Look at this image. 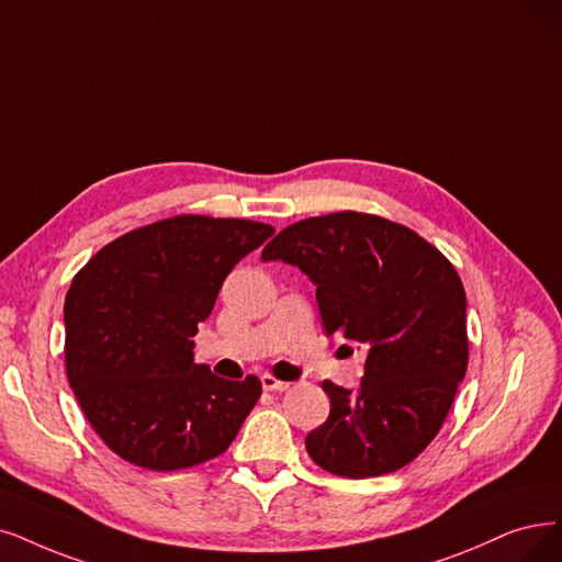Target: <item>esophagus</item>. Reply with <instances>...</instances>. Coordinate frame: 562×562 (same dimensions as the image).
Segmentation results:
<instances>
[{"label":"esophagus","mask_w":562,"mask_h":562,"mask_svg":"<svg viewBox=\"0 0 562 562\" xmlns=\"http://www.w3.org/2000/svg\"><path fill=\"white\" fill-rule=\"evenodd\" d=\"M260 383H262V390H267V392H285L290 387V383L274 378L272 373H262L260 375Z\"/></svg>","instance_id":"obj_1"}]
</instances>
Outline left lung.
<instances>
[{"instance_id": "left-lung-1", "label": "left lung", "mask_w": 562, "mask_h": 562, "mask_svg": "<svg viewBox=\"0 0 562 562\" xmlns=\"http://www.w3.org/2000/svg\"><path fill=\"white\" fill-rule=\"evenodd\" d=\"M262 260L297 265L316 283L327 334L367 350L357 392L323 383L331 408L304 440L308 457L352 480L411 463L440 431L468 369L465 290L452 262L415 231L362 212L297 221Z\"/></svg>"}]
</instances>
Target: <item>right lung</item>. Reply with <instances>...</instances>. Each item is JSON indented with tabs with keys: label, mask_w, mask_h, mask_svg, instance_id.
Wrapping results in <instances>:
<instances>
[{
	"label": "right lung",
	"mask_w": 562,
	"mask_h": 562,
	"mask_svg": "<svg viewBox=\"0 0 562 562\" xmlns=\"http://www.w3.org/2000/svg\"><path fill=\"white\" fill-rule=\"evenodd\" d=\"M272 235L258 221L182 214L117 237L76 274L66 375L117 457L170 473L228 450L262 385L195 364L193 336L231 269Z\"/></svg>",
	"instance_id": "right-lung-1"
}]
</instances>
